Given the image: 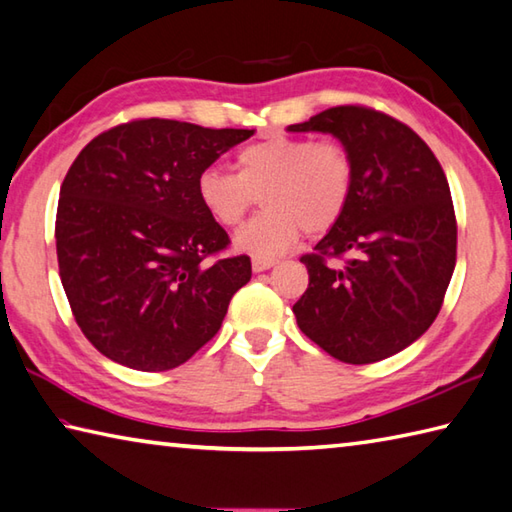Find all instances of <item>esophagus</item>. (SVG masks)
I'll return each mask as SVG.
<instances>
[{"mask_svg": "<svg viewBox=\"0 0 512 512\" xmlns=\"http://www.w3.org/2000/svg\"><path fill=\"white\" fill-rule=\"evenodd\" d=\"M277 264V259L273 257H253V270L255 273H264V270L273 268Z\"/></svg>", "mask_w": 512, "mask_h": 512, "instance_id": "1", "label": "esophagus"}]
</instances>
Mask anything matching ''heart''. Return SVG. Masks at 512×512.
Returning a JSON list of instances; mask_svg holds the SVG:
<instances>
[{
	"mask_svg": "<svg viewBox=\"0 0 512 512\" xmlns=\"http://www.w3.org/2000/svg\"><path fill=\"white\" fill-rule=\"evenodd\" d=\"M197 199L215 224L244 222L255 195L264 213L235 237L255 257L288 253L306 230L322 235L344 217L355 190V162L335 139L270 135L237 150L235 173L208 166L197 175Z\"/></svg>",
	"mask_w": 512,
	"mask_h": 512,
	"instance_id": "b5f03b06",
	"label": "heart"
}]
</instances>
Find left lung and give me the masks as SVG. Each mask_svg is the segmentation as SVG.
<instances>
[{
	"label": "left lung",
	"mask_w": 512,
	"mask_h": 512,
	"mask_svg": "<svg viewBox=\"0 0 512 512\" xmlns=\"http://www.w3.org/2000/svg\"><path fill=\"white\" fill-rule=\"evenodd\" d=\"M288 130L330 133L355 162L344 217L302 257L297 326L339 362H379L422 337L444 304L457 259L446 175L413 128L375 108L335 106Z\"/></svg>",
	"instance_id": "8db88e82"
}]
</instances>
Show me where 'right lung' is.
I'll return each instance as SVG.
<instances>
[{"instance_id": "1", "label": "right lung", "mask_w": 512, "mask_h": 512, "mask_svg": "<svg viewBox=\"0 0 512 512\" xmlns=\"http://www.w3.org/2000/svg\"><path fill=\"white\" fill-rule=\"evenodd\" d=\"M255 130L135 119L97 135L68 168L57 262L77 326L113 362L162 373L222 328L250 282V257L210 259L226 230L197 199V175Z\"/></svg>"}]
</instances>
